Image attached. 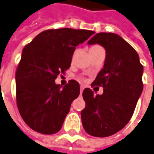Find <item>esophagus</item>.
Returning <instances> with one entry per match:
<instances>
[{
	"mask_svg": "<svg viewBox=\"0 0 154 154\" xmlns=\"http://www.w3.org/2000/svg\"><path fill=\"white\" fill-rule=\"evenodd\" d=\"M84 89H85V86H84V85H81V86H80V91H81V92H83Z\"/></svg>",
	"mask_w": 154,
	"mask_h": 154,
	"instance_id": "1",
	"label": "esophagus"
}]
</instances>
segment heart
<instances>
[{
    "label": "heart",
    "mask_w": 154,
    "mask_h": 154,
    "mask_svg": "<svg viewBox=\"0 0 154 154\" xmlns=\"http://www.w3.org/2000/svg\"><path fill=\"white\" fill-rule=\"evenodd\" d=\"M95 47H99V46H94V47H92V48H95Z\"/></svg>",
    "instance_id": "b5f03b06"
}]
</instances>
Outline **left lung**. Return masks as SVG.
I'll return each mask as SVG.
<instances>
[{
    "label": "left lung",
    "instance_id": "8db88e82",
    "mask_svg": "<svg viewBox=\"0 0 154 154\" xmlns=\"http://www.w3.org/2000/svg\"><path fill=\"white\" fill-rule=\"evenodd\" d=\"M88 44L106 49L104 67L91 84V87L102 86L103 93L94 96L90 88L84 90L81 119L89 135L105 137L118 132L132 117L143 91V65L136 50L117 34L100 32Z\"/></svg>",
    "mask_w": 154,
    "mask_h": 154
}]
</instances>
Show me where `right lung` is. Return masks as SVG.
<instances>
[{
	"instance_id": "add662e5",
	"label": "right lung",
	"mask_w": 154,
	"mask_h": 154,
	"mask_svg": "<svg viewBox=\"0 0 154 154\" xmlns=\"http://www.w3.org/2000/svg\"><path fill=\"white\" fill-rule=\"evenodd\" d=\"M93 33L50 29L23 48L16 72V98L20 116L33 131L51 135L61 130L80 86L76 80H69L62 89L54 80L69 69L76 47Z\"/></svg>"
}]
</instances>
